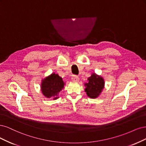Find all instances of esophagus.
I'll list each match as a JSON object with an SVG mask.
<instances>
[{"label": "esophagus", "mask_w": 146, "mask_h": 146, "mask_svg": "<svg viewBox=\"0 0 146 146\" xmlns=\"http://www.w3.org/2000/svg\"><path fill=\"white\" fill-rule=\"evenodd\" d=\"M72 80L73 81V82H78L79 80V78L78 76H73L72 77Z\"/></svg>", "instance_id": "34e87169"}]
</instances>
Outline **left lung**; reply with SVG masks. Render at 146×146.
I'll return each mask as SVG.
<instances>
[{
  "label": "left lung",
  "instance_id": "8db88e82",
  "mask_svg": "<svg viewBox=\"0 0 146 146\" xmlns=\"http://www.w3.org/2000/svg\"><path fill=\"white\" fill-rule=\"evenodd\" d=\"M87 83L84 84L85 92L88 97L95 99L98 98L104 87V80L101 76L92 73V76L87 79Z\"/></svg>",
  "mask_w": 146,
  "mask_h": 146
}]
</instances>
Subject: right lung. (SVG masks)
I'll list each match as a JSON object with an SVG mask.
<instances>
[{
    "label": "right lung",
    "mask_w": 146,
    "mask_h": 146,
    "mask_svg": "<svg viewBox=\"0 0 146 146\" xmlns=\"http://www.w3.org/2000/svg\"><path fill=\"white\" fill-rule=\"evenodd\" d=\"M64 85L62 78L53 73L42 80L41 91L46 98H53V100H56L59 98L58 94L64 88Z\"/></svg>",
    "instance_id": "add662e5"
}]
</instances>
